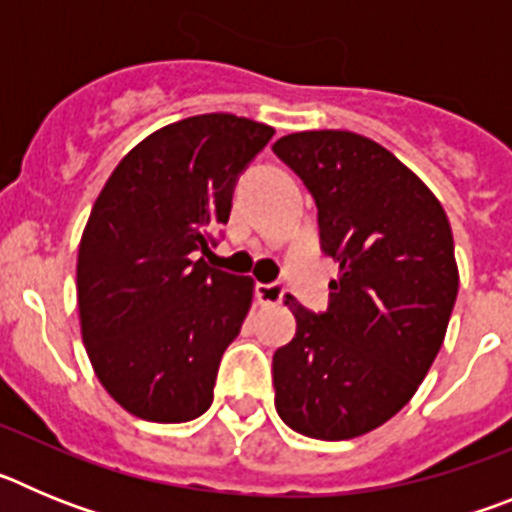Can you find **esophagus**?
Returning <instances> with one entry per match:
<instances>
[{
	"label": "esophagus",
	"instance_id": "obj_1",
	"mask_svg": "<svg viewBox=\"0 0 512 512\" xmlns=\"http://www.w3.org/2000/svg\"><path fill=\"white\" fill-rule=\"evenodd\" d=\"M256 295H259V302H264V305H279V302L284 300V295H287V289L279 282L259 284V287H256Z\"/></svg>",
	"mask_w": 512,
	"mask_h": 512
}]
</instances>
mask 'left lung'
<instances>
[{"label":"left lung","instance_id":"1","mask_svg":"<svg viewBox=\"0 0 512 512\" xmlns=\"http://www.w3.org/2000/svg\"><path fill=\"white\" fill-rule=\"evenodd\" d=\"M274 153L315 197L320 243L338 261L323 315L284 300L297 333L274 354V405L302 436H364L408 405L446 336L459 292L449 217L364 135L305 130Z\"/></svg>","mask_w":512,"mask_h":512}]
</instances>
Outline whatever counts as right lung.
<instances>
[{
  "label": "right lung",
  "mask_w": 512,
  "mask_h": 512,
  "mask_svg": "<svg viewBox=\"0 0 512 512\" xmlns=\"http://www.w3.org/2000/svg\"><path fill=\"white\" fill-rule=\"evenodd\" d=\"M274 128L228 112L171 122L122 158L81 233V338L102 387L130 415L187 423L212 405L253 279L197 251L228 223L238 174Z\"/></svg>",
  "instance_id": "right-lung-1"
}]
</instances>
